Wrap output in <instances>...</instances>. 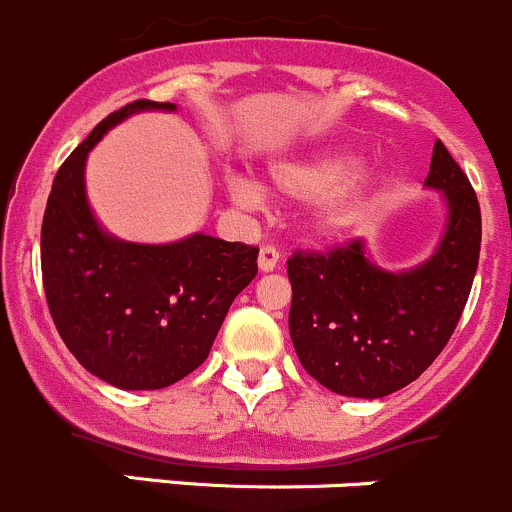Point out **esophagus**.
Returning <instances> with one entry per match:
<instances>
[{
	"mask_svg": "<svg viewBox=\"0 0 512 512\" xmlns=\"http://www.w3.org/2000/svg\"><path fill=\"white\" fill-rule=\"evenodd\" d=\"M276 266H278V251L273 249V246H261V251H258V268H261L263 273H268Z\"/></svg>",
	"mask_w": 512,
	"mask_h": 512,
	"instance_id": "1",
	"label": "esophagus"
}]
</instances>
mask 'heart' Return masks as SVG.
Segmentation results:
<instances>
[{"label":"heart","instance_id":"obj_1","mask_svg":"<svg viewBox=\"0 0 512 512\" xmlns=\"http://www.w3.org/2000/svg\"><path fill=\"white\" fill-rule=\"evenodd\" d=\"M358 151L333 149L313 151L301 159L283 161L271 166L268 184L278 196L291 201H318V211L313 216V226L321 236H338L353 229L376 204L381 184L376 179L350 181L361 169ZM231 199L236 204L254 206L261 194L251 181H231Z\"/></svg>","mask_w":512,"mask_h":512}]
</instances>
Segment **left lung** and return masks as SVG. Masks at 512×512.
<instances>
[{"label":"left lung","mask_w":512,"mask_h":512,"mask_svg":"<svg viewBox=\"0 0 512 512\" xmlns=\"http://www.w3.org/2000/svg\"><path fill=\"white\" fill-rule=\"evenodd\" d=\"M448 204L435 254L393 273L361 239L326 254L288 258V331L306 368L328 391L383 398L416 381L453 336L480 256V206L468 176L435 141L426 179Z\"/></svg>","instance_id":"left-lung-1"}]
</instances>
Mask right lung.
Here are the masks:
<instances>
[{"label":"right lung","instance_id":"obj_1","mask_svg":"<svg viewBox=\"0 0 512 512\" xmlns=\"http://www.w3.org/2000/svg\"><path fill=\"white\" fill-rule=\"evenodd\" d=\"M146 109L174 111L176 104L139 99L96 124L59 166L42 221V278L54 326L86 371L124 391H156L196 371L258 271L256 246L206 234L131 244L94 219L86 156L111 126Z\"/></svg>","mask_w":512,"mask_h":512}]
</instances>
